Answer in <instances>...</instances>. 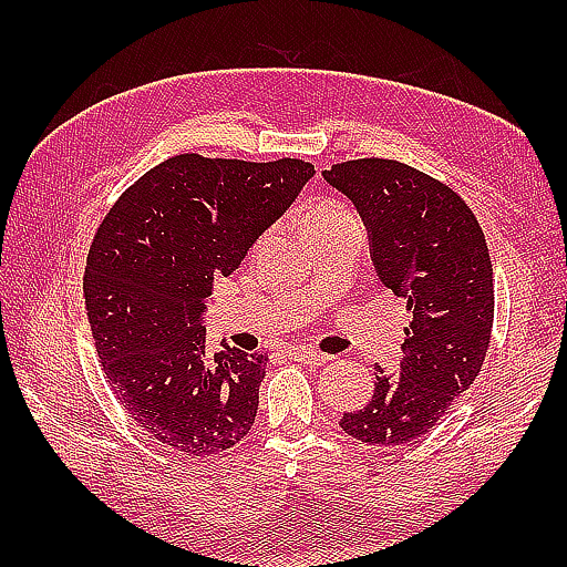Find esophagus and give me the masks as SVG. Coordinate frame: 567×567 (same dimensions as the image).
Returning a JSON list of instances; mask_svg holds the SVG:
<instances>
[{
	"instance_id": "34e87169",
	"label": "esophagus",
	"mask_w": 567,
	"mask_h": 567,
	"mask_svg": "<svg viewBox=\"0 0 567 567\" xmlns=\"http://www.w3.org/2000/svg\"><path fill=\"white\" fill-rule=\"evenodd\" d=\"M290 358L297 360V363L309 365V368L323 365V363H329V360H331V355L319 353V351H311V348H295V351H290Z\"/></svg>"
}]
</instances>
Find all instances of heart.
Here are the masks:
<instances>
[{"label": "heart", "instance_id": "heart-1", "mask_svg": "<svg viewBox=\"0 0 567 567\" xmlns=\"http://www.w3.org/2000/svg\"><path fill=\"white\" fill-rule=\"evenodd\" d=\"M348 214H353V212L346 209L343 204H339V202H321V204H317V207L307 214L305 231H309V228L323 226V224H331L336 219H343V216H348Z\"/></svg>", "mask_w": 567, "mask_h": 567}]
</instances>
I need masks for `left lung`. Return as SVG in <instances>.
Segmentation results:
<instances>
[{
	"label": "left lung",
	"instance_id": "left-lung-1",
	"mask_svg": "<svg viewBox=\"0 0 567 567\" xmlns=\"http://www.w3.org/2000/svg\"><path fill=\"white\" fill-rule=\"evenodd\" d=\"M323 177L353 199L380 282L409 311L402 372L375 365L370 402L339 424L368 445H404L439 424L485 363L495 321L487 240L457 192L406 163L358 158Z\"/></svg>",
	"mask_w": 567,
	"mask_h": 567
}]
</instances>
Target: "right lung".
<instances>
[{
    "instance_id": "add662e5",
    "label": "right lung",
    "mask_w": 567,
    "mask_h": 567,
    "mask_svg": "<svg viewBox=\"0 0 567 567\" xmlns=\"http://www.w3.org/2000/svg\"><path fill=\"white\" fill-rule=\"evenodd\" d=\"M311 175L299 158L179 153L138 177L94 234L84 302L104 378L167 451L214 457L248 436L268 355H209L202 302Z\"/></svg>"
}]
</instances>
